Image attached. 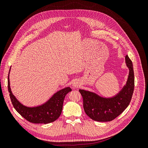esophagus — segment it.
I'll use <instances>...</instances> for the list:
<instances>
[{
    "label": "esophagus",
    "instance_id": "1",
    "mask_svg": "<svg viewBox=\"0 0 148 148\" xmlns=\"http://www.w3.org/2000/svg\"><path fill=\"white\" fill-rule=\"evenodd\" d=\"M80 83L78 81V80H76V81H75L73 83H72V86L74 88H77L78 87L80 86Z\"/></svg>",
    "mask_w": 148,
    "mask_h": 148
}]
</instances>
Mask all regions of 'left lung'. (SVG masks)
Segmentation results:
<instances>
[{
    "mask_svg": "<svg viewBox=\"0 0 148 148\" xmlns=\"http://www.w3.org/2000/svg\"><path fill=\"white\" fill-rule=\"evenodd\" d=\"M125 62L129 69L126 84L115 96L102 97L97 94L84 89H79L83 99L85 113L97 122H110L122 114L128 106L132 99L135 86L133 66L132 60L127 55Z\"/></svg>",
    "mask_w": 148,
    "mask_h": 148,
    "instance_id": "left-lung-1",
    "label": "left lung"
}]
</instances>
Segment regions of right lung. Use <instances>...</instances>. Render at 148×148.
<instances>
[{"label": "right lung", "instance_id": "right-lung-1", "mask_svg": "<svg viewBox=\"0 0 148 148\" xmlns=\"http://www.w3.org/2000/svg\"><path fill=\"white\" fill-rule=\"evenodd\" d=\"M8 76V89L12 104L15 110L22 117L33 123H49L54 122L60 117L63 109V103L65 96L71 91L70 87H66L58 91L44 104L28 107L22 104L13 95L10 88L9 74Z\"/></svg>", "mask_w": 148, "mask_h": 148}]
</instances>
